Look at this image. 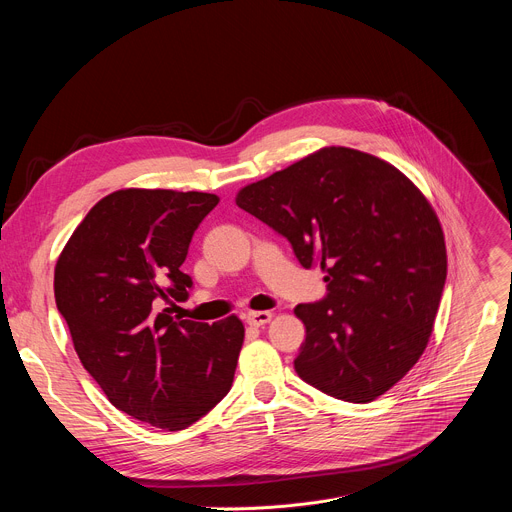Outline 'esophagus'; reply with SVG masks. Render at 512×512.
I'll return each mask as SVG.
<instances>
[{"mask_svg":"<svg viewBox=\"0 0 512 512\" xmlns=\"http://www.w3.org/2000/svg\"><path fill=\"white\" fill-rule=\"evenodd\" d=\"M271 318H273L271 312H249L247 314V324L259 328V326H265L267 322H271Z\"/></svg>","mask_w":512,"mask_h":512,"instance_id":"obj_1","label":"esophagus"}]
</instances>
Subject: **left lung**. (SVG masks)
<instances>
[{
	"label": "left lung",
	"instance_id": "8db88e82",
	"mask_svg": "<svg viewBox=\"0 0 512 512\" xmlns=\"http://www.w3.org/2000/svg\"><path fill=\"white\" fill-rule=\"evenodd\" d=\"M237 206L326 271L328 296L294 314L296 373L318 391L371 403L423 354L448 275L444 231L423 192L389 162L322 148L239 190Z\"/></svg>",
	"mask_w": 512,
	"mask_h": 512
}]
</instances>
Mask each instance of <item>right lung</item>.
Listing matches in <instances>:
<instances>
[{"instance_id":"1","label":"right lung","mask_w":512,"mask_h":512,"mask_svg":"<svg viewBox=\"0 0 512 512\" xmlns=\"http://www.w3.org/2000/svg\"><path fill=\"white\" fill-rule=\"evenodd\" d=\"M216 194L123 188L101 198L54 267L56 308L87 373L123 413L186 429L233 385L245 326L180 320L192 277L180 267ZM174 306V304H172Z\"/></svg>"}]
</instances>
